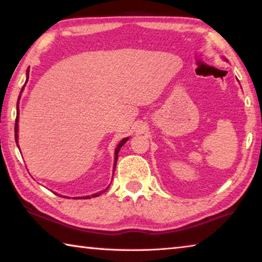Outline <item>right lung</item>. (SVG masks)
Instances as JSON below:
<instances>
[{"instance_id":"obj_1","label":"right lung","mask_w":262,"mask_h":262,"mask_svg":"<svg viewBox=\"0 0 262 262\" xmlns=\"http://www.w3.org/2000/svg\"><path fill=\"white\" fill-rule=\"evenodd\" d=\"M28 77H29V70H27V80H28ZM25 87V86H24ZM24 87H22V90H24ZM22 90H21V92H22ZM18 99H20V97H18ZM17 123H18V101H17V107H16V120H15V140H16V143H17V131H18V125H17ZM127 139H128V137L127 138H124L123 140H120V143L118 144V146H117V149H116V151H115V168H116V164H117V159H118V152H119V150H120V147H122L125 143L127 142ZM113 168V169H115ZM108 189V187L105 189V190H107ZM104 190V191H105ZM104 191H100V192H97V194H93L92 196H85V197H74V199H90V197H97V196H99L101 192H104Z\"/></svg>"}]
</instances>
